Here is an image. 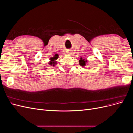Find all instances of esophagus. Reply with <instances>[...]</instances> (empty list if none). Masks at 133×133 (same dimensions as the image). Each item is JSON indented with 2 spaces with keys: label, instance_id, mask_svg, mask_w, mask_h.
I'll list each match as a JSON object with an SVG mask.
<instances>
[{
  "label": "esophagus",
  "instance_id": "obj_1",
  "mask_svg": "<svg viewBox=\"0 0 133 133\" xmlns=\"http://www.w3.org/2000/svg\"><path fill=\"white\" fill-rule=\"evenodd\" d=\"M68 54H69V55H72V54H73V51H71V50H69V51H68Z\"/></svg>",
  "mask_w": 133,
  "mask_h": 133
}]
</instances>
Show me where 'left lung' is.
I'll return each mask as SVG.
<instances>
[{
	"label": "left lung",
	"instance_id": "obj_1",
	"mask_svg": "<svg viewBox=\"0 0 133 133\" xmlns=\"http://www.w3.org/2000/svg\"><path fill=\"white\" fill-rule=\"evenodd\" d=\"M79 63L80 66L82 67H84V66H85L88 63V60L85 59H83L82 58H80L79 61Z\"/></svg>",
	"mask_w": 133,
	"mask_h": 133
}]
</instances>
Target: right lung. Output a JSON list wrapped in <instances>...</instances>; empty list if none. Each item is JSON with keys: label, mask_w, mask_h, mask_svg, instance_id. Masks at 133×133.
<instances>
[{"label": "right lung", "mask_w": 133, "mask_h": 133, "mask_svg": "<svg viewBox=\"0 0 133 133\" xmlns=\"http://www.w3.org/2000/svg\"><path fill=\"white\" fill-rule=\"evenodd\" d=\"M57 59H58V57H57V56H55V55L53 57L50 58V61L49 63V65H53V66H55V64H57V62L55 61V60H57Z\"/></svg>", "instance_id": "add662e5"}]
</instances>
